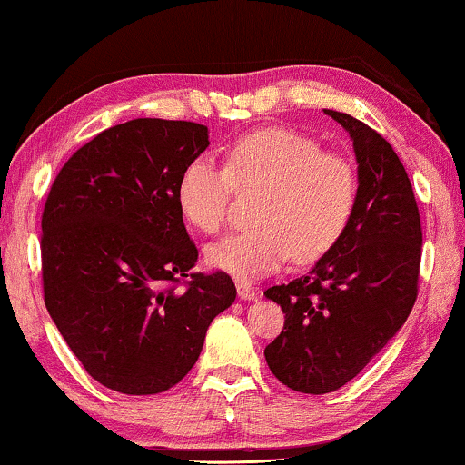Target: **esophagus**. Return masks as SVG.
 <instances>
[{"instance_id": "1", "label": "esophagus", "mask_w": 465, "mask_h": 465, "mask_svg": "<svg viewBox=\"0 0 465 465\" xmlns=\"http://www.w3.org/2000/svg\"><path fill=\"white\" fill-rule=\"evenodd\" d=\"M237 294L243 301H254L258 297L256 288L252 286V284H247V282H239V284H237Z\"/></svg>"}]
</instances>
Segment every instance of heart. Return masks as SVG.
I'll list each match as a JSON object with an SVG mask.
<instances>
[{
  "instance_id": "obj_1",
  "label": "heart",
  "mask_w": 465,
  "mask_h": 465,
  "mask_svg": "<svg viewBox=\"0 0 465 465\" xmlns=\"http://www.w3.org/2000/svg\"><path fill=\"white\" fill-rule=\"evenodd\" d=\"M239 185H264L256 228L209 245V267L239 282L275 273L294 256L313 262L333 250L357 204L351 160L322 152L321 143L288 128L252 132L231 147L228 164L209 155L192 160L179 179L183 215L203 232H218Z\"/></svg>"
}]
</instances>
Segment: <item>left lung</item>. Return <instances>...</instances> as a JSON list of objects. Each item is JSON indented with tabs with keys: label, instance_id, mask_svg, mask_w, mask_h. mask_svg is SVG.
I'll use <instances>...</instances> for the list:
<instances>
[{
	"label": "left lung",
	"instance_id": "obj_1",
	"mask_svg": "<svg viewBox=\"0 0 465 465\" xmlns=\"http://www.w3.org/2000/svg\"><path fill=\"white\" fill-rule=\"evenodd\" d=\"M324 113L352 138V220L310 273L264 291L286 313L284 331L264 348L269 370L310 395L351 382L403 327L417 301L423 247L417 198L393 147L351 114Z\"/></svg>",
	"mask_w": 465,
	"mask_h": 465
}]
</instances>
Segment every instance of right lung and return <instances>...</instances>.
I'll return each instance as SVG.
<instances>
[{"instance_id":"1","label":"right lung","mask_w":465,"mask_h":465,"mask_svg":"<svg viewBox=\"0 0 465 465\" xmlns=\"http://www.w3.org/2000/svg\"><path fill=\"white\" fill-rule=\"evenodd\" d=\"M207 147V125L132 119L83 144L53 181L42 213L45 305L106 389L174 387L198 361L211 321L237 297L224 271H190L198 250L177 188Z\"/></svg>"}]
</instances>
